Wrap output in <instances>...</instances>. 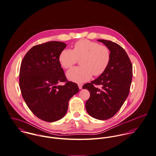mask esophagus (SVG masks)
I'll list each match as a JSON object with an SVG mask.
<instances>
[{
  "label": "esophagus",
  "mask_w": 156,
  "mask_h": 156,
  "mask_svg": "<svg viewBox=\"0 0 156 156\" xmlns=\"http://www.w3.org/2000/svg\"><path fill=\"white\" fill-rule=\"evenodd\" d=\"M78 87H79V88L81 90V89H82V88H83V85H82V84H78Z\"/></svg>",
  "instance_id": "obj_1"
}]
</instances>
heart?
I'll list each match as a JSON object with an SVG mask.
<instances>
[{"label":"heart","mask_w":156,"mask_h":156,"mask_svg":"<svg viewBox=\"0 0 156 156\" xmlns=\"http://www.w3.org/2000/svg\"><path fill=\"white\" fill-rule=\"evenodd\" d=\"M111 58L108 47L99 43L87 39L76 42L73 50L68 48L62 50L58 57L61 65L65 69H69L75 64L78 59L81 66L75 67L66 73L70 81L82 83L90 80L93 76H99L107 68Z\"/></svg>","instance_id":"b5f03b06"}]
</instances>
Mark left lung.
<instances>
[{
	"label": "left lung",
	"mask_w": 156,
	"mask_h": 156,
	"mask_svg": "<svg viewBox=\"0 0 156 156\" xmlns=\"http://www.w3.org/2000/svg\"><path fill=\"white\" fill-rule=\"evenodd\" d=\"M98 41L109 50L110 61L104 73L90 83L84 84L83 88L87 89L90 93L86 103L88 114L96 119L105 120L112 117L127 99L133 70L130 58L121 46L111 41Z\"/></svg>",
	"instance_id": "obj_1"
}]
</instances>
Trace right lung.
<instances>
[{
	"mask_svg": "<svg viewBox=\"0 0 156 156\" xmlns=\"http://www.w3.org/2000/svg\"><path fill=\"white\" fill-rule=\"evenodd\" d=\"M66 47L65 43L58 41L35 45L21 64L19 84L22 96L30 111L43 121L62 119L70 99L79 91L76 83L67 80L58 60ZM60 82L66 83L58 85Z\"/></svg>",
	"mask_w": 156,
	"mask_h": 156,
	"instance_id": "right-lung-1",
	"label": "right lung"
}]
</instances>
